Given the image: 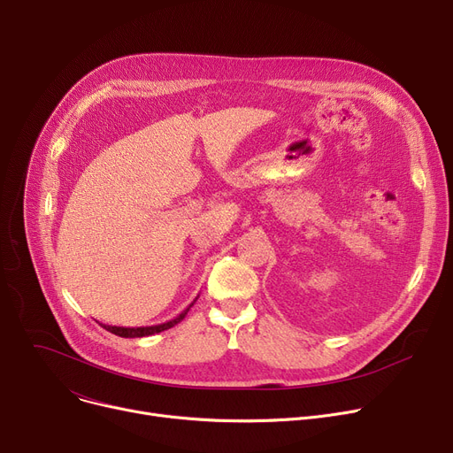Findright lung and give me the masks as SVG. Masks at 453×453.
Masks as SVG:
<instances>
[{
    "mask_svg": "<svg viewBox=\"0 0 453 453\" xmlns=\"http://www.w3.org/2000/svg\"><path fill=\"white\" fill-rule=\"evenodd\" d=\"M196 299H198V297H196ZM196 299H195V301H196ZM195 301L188 304V308L195 304ZM188 308H185V311H183L180 316H176L174 319L166 321V323H161V325H152V326H134V328H130V326H111V325H103V326H104L108 332H111V334H115V336H121V338H142V336H152V334H157V332H163V330H166V328H171V326L178 325V323L187 316Z\"/></svg>",
    "mask_w": 453,
    "mask_h": 453,
    "instance_id": "right-lung-1",
    "label": "right lung"
}]
</instances>
